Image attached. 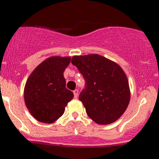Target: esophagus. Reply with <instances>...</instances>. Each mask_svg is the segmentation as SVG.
I'll return each instance as SVG.
<instances>
[{
  "mask_svg": "<svg viewBox=\"0 0 159 159\" xmlns=\"http://www.w3.org/2000/svg\"><path fill=\"white\" fill-rule=\"evenodd\" d=\"M73 93H74V96H75V98H77L78 97V95H79V91L77 89L74 90L73 91Z\"/></svg>",
  "mask_w": 159,
  "mask_h": 159,
  "instance_id": "1",
  "label": "esophagus"
}]
</instances>
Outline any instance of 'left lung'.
<instances>
[{"label": "left lung", "mask_w": 159, "mask_h": 159, "mask_svg": "<svg viewBox=\"0 0 159 159\" xmlns=\"http://www.w3.org/2000/svg\"><path fill=\"white\" fill-rule=\"evenodd\" d=\"M85 80L79 99L88 116L98 124H110L124 113L130 89L124 71L117 64L97 54L71 59Z\"/></svg>", "instance_id": "1"}]
</instances>
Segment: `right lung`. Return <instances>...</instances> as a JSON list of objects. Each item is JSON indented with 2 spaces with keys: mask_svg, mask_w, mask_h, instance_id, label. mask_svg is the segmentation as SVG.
Here are the masks:
<instances>
[{
  "mask_svg": "<svg viewBox=\"0 0 159 159\" xmlns=\"http://www.w3.org/2000/svg\"><path fill=\"white\" fill-rule=\"evenodd\" d=\"M70 57H53L35 68L25 88V102L29 112L39 122L52 123L64 114L73 92L66 88L64 71Z\"/></svg>",
  "mask_w": 159,
  "mask_h": 159,
  "instance_id": "right-lung-1",
  "label": "right lung"
}]
</instances>
